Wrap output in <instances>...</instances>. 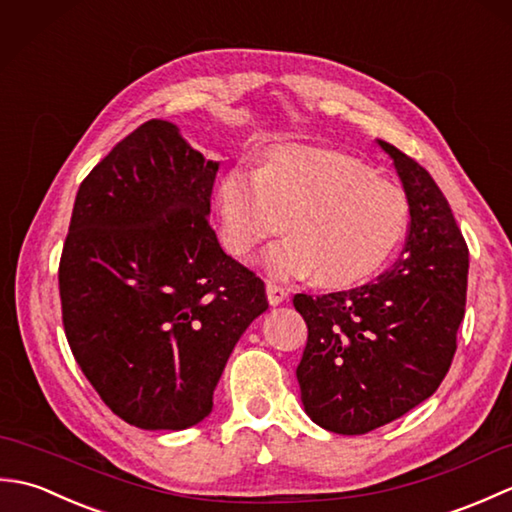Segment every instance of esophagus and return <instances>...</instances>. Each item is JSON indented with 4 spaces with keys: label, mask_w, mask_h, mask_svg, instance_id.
Wrapping results in <instances>:
<instances>
[{
    "label": "esophagus",
    "mask_w": 512,
    "mask_h": 512,
    "mask_svg": "<svg viewBox=\"0 0 512 512\" xmlns=\"http://www.w3.org/2000/svg\"><path fill=\"white\" fill-rule=\"evenodd\" d=\"M266 295H268L270 306H279V303L288 297V290L284 286L275 284V281H266Z\"/></svg>",
    "instance_id": "obj_1"
}]
</instances>
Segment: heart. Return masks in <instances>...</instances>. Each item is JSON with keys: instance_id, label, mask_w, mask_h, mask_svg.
I'll list each match as a JSON object with an SVG mask.
<instances>
[{"instance_id": "obj_1", "label": "heart", "mask_w": 512, "mask_h": 512, "mask_svg": "<svg viewBox=\"0 0 512 512\" xmlns=\"http://www.w3.org/2000/svg\"><path fill=\"white\" fill-rule=\"evenodd\" d=\"M220 233L246 255L286 226L262 266L273 277H306L350 286L372 277L396 253L409 226L407 195L341 151L279 147L259 171L235 167L215 193Z\"/></svg>"}]
</instances>
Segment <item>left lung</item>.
I'll use <instances>...</instances> for the list:
<instances>
[{"mask_svg":"<svg viewBox=\"0 0 512 512\" xmlns=\"http://www.w3.org/2000/svg\"><path fill=\"white\" fill-rule=\"evenodd\" d=\"M409 202L396 264L376 281L328 295H295L308 325L297 365L308 416L332 433L361 436L405 416L447 376L464 319L469 246L429 171L378 140Z\"/></svg>","mask_w":512,"mask_h":512,"instance_id":"1","label":"left lung"}]
</instances>
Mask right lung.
Returning <instances> with one entry per match:
<instances>
[{
    "label": "right lung",
    "mask_w": 512,
    "mask_h": 512,
    "mask_svg": "<svg viewBox=\"0 0 512 512\" xmlns=\"http://www.w3.org/2000/svg\"><path fill=\"white\" fill-rule=\"evenodd\" d=\"M220 162L151 118L76 193L59 262L65 339L96 394L140 429L180 431L266 308L264 281L209 224Z\"/></svg>",
    "instance_id": "add662e5"
}]
</instances>
